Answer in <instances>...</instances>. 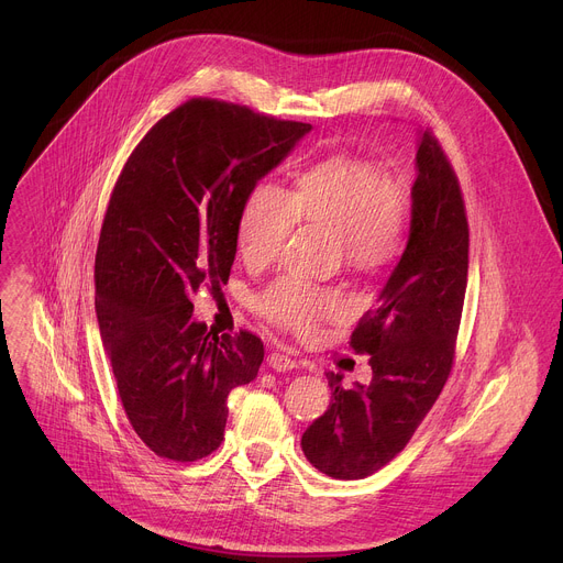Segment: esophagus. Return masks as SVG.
Here are the masks:
<instances>
[{"label": "esophagus", "mask_w": 563, "mask_h": 563, "mask_svg": "<svg viewBox=\"0 0 563 563\" xmlns=\"http://www.w3.org/2000/svg\"><path fill=\"white\" fill-rule=\"evenodd\" d=\"M267 363H269V367L276 369V372H289V369L296 367V361H294L291 356L283 354V352H272V354L267 356Z\"/></svg>", "instance_id": "34e87169"}]
</instances>
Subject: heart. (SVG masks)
I'll return each instance as SVG.
<instances>
[{
  "mask_svg": "<svg viewBox=\"0 0 563 563\" xmlns=\"http://www.w3.org/2000/svg\"><path fill=\"white\" fill-rule=\"evenodd\" d=\"M410 191L396 174L367 157L332 155L302 169L291 191L256 185L238 216V250L252 267L269 265L296 224L334 229L345 263L378 274L404 254L410 233ZM261 313L274 325L309 334L320 320L345 311L336 289L280 278L258 296Z\"/></svg>",
  "mask_w": 563,
  "mask_h": 563,
  "instance_id": "heart-1",
  "label": "heart"
}]
</instances>
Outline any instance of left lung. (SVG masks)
I'll return each mask as SVG.
<instances>
[{
	"mask_svg": "<svg viewBox=\"0 0 563 563\" xmlns=\"http://www.w3.org/2000/svg\"><path fill=\"white\" fill-rule=\"evenodd\" d=\"M467 250L459 178L434 133L423 131L408 247L350 336L356 354H369L372 380L343 387V376L328 372L332 404L300 441L316 470L365 478L410 443L454 363Z\"/></svg>",
	"mask_w": 563,
	"mask_h": 563,
	"instance_id": "left-lung-1",
	"label": "left lung"
}]
</instances>
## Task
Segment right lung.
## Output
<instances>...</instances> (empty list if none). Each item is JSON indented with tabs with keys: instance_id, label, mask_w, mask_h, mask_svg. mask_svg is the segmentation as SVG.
<instances>
[{
	"instance_id": "add662e5",
	"label": "right lung",
	"mask_w": 563,
	"mask_h": 563,
	"mask_svg": "<svg viewBox=\"0 0 563 563\" xmlns=\"http://www.w3.org/2000/svg\"><path fill=\"white\" fill-rule=\"evenodd\" d=\"M311 124L191 98L157 120L113 187L96 254V311L122 408L163 459L224 439L227 396L256 378L263 341L191 318L200 285L229 280L247 194Z\"/></svg>"
}]
</instances>
